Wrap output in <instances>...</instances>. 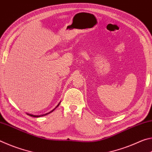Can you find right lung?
Returning <instances> with one entry per match:
<instances>
[{"instance_id":"obj_1","label":"right lung","mask_w":152,"mask_h":152,"mask_svg":"<svg viewBox=\"0 0 152 152\" xmlns=\"http://www.w3.org/2000/svg\"><path fill=\"white\" fill-rule=\"evenodd\" d=\"M60 103H59L57 106H56V107L55 108V109H53L52 110H51V111H50V112H49L48 113H46V114H43V115H31V114H28L27 113V115H30V116H31V117H42V116H45V115H48V114H49V113H51V112H53V110H54L56 108H57L59 105H60Z\"/></svg>"}]
</instances>
